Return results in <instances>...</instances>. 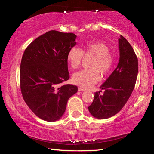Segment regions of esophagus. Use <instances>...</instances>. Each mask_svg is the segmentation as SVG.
<instances>
[{"instance_id": "esophagus-1", "label": "esophagus", "mask_w": 154, "mask_h": 154, "mask_svg": "<svg viewBox=\"0 0 154 154\" xmlns=\"http://www.w3.org/2000/svg\"><path fill=\"white\" fill-rule=\"evenodd\" d=\"M85 90L83 88H78V91H79V92H83V91H85Z\"/></svg>"}]
</instances>
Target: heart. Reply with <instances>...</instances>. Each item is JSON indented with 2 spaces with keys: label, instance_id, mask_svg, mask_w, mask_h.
Returning a JSON list of instances; mask_svg holds the SVG:
<instances>
[{
  "label": "heart",
  "instance_id": "heart-1",
  "mask_svg": "<svg viewBox=\"0 0 154 154\" xmlns=\"http://www.w3.org/2000/svg\"><path fill=\"white\" fill-rule=\"evenodd\" d=\"M111 49L103 41L88 42L83 45V50L73 47L67 54V60L72 69H77L82 62L83 54L95 56L90 64L92 69H85L72 76V82L83 88H88L96 84L100 80V72L107 75L111 72L114 65V57L111 55Z\"/></svg>",
  "mask_w": 154,
  "mask_h": 154
}]
</instances>
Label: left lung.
<instances>
[{"label": "left lung", "instance_id": "1", "mask_svg": "<svg viewBox=\"0 0 154 154\" xmlns=\"http://www.w3.org/2000/svg\"><path fill=\"white\" fill-rule=\"evenodd\" d=\"M119 60L118 66L100 89L105 92L94 94L90 113L96 118L107 119L115 116L126 105L136 83L139 64L133 48L123 36L119 38Z\"/></svg>", "mask_w": 154, "mask_h": 154}]
</instances>
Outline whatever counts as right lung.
Masks as SVG:
<instances>
[{
    "instance_id": "right-lung-1",
    "label": "right lung",
    "mask_w": 154,
    "mask_h": 154,
    "mask_svg": "<svg viewBox=\"0 0 154 154\" xmlns=\"http://www.w3.org/2000/svg\"><path fill=\"white\" fill-rule=\"evenodd\" d=\"M77 36L51 30L34 40L22 56L20 89L25 103L38 118L54 122L63 116L76 85L61 83L69 79L67 54Z\"/></svg>"
}]
</instances>
